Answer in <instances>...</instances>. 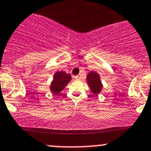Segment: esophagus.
Instances as JSON below:
<instances>
[{
	"instance_id": "1",
	"label": "esophagus",
	"mask_w": 151,
	"mask_h": 151,
	"mask_svg": "<svg viewBox=\"0 0 151 151\" xmlns=\"http://www.w3.org/2000/svg\"><path fill=\"white\" fill-rule=\"evenodd\" d=\"M74 78L77 79V80H79V79L81 78V76L80 75H77V76H75V77H74Z\"/></svg>"
}]
</instances>
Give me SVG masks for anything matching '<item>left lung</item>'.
Returning a JSON list of instances; mask_svg holds the SVG:
<instances>
[{
    "instance_id": "8db88e82",
    "label": "left lung",
    "mask_w": 151,
    "mask_h": 151,
    "mask_svg": "<svg viewBox=\"0 0 151 151\" xmlns=\"http://www.w3.org/2000/svg\"><path fill=\"white\" fill-rule=\"evenodd\" d=\"M87 81L91 91L94 94H98L102 89V84L100 80V76L96 72H90L87 77Z\"/></svg>"
}]
</instances>
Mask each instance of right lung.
Segmentation results:
<instances>
[{
  "label": "right lung",
  "instance_id": "right-lung-1",
  "mask_svg": "<svg viewBox=\"0 0 151 151\" xmlns=\"http://www.w3.org/2000/svg\"><path fill=\"white\" fill-rule=\"evenodd\" d=\"M71 80V75L64 71H57L50 85V90L55 94H58Z\"/></svg>",
  "mask_w": 151,
  "mask_h": 151
}]
</instances>
